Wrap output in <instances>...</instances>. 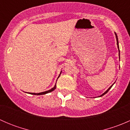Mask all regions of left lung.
<instances>
[{
    "label": "left lung",
    "instance_id": "1",
    "mask_svg": "<svg viewBox=\"0 0 130 130\" xmlns=\"http://www.w3.org/2000/svg\"><path fill=\"white\" fill-rule=\"evenodd\" d=\"M115 35H116V41H117V45H118V49H119V45H118V36H117V35H116V33H115ZM119 52H120V50H119ZM119 55H120V53H119ZM112 86H113V85H112V86H111V87H109V89H107V90H106V91L105 92H104V93H103V94H102V95H101V96H100V97L103 96V95H104V94H106V93H107V92H108V91H109V89H111V87H112Z\"/></svg>",
    "mask_w": 130,
    "mask_h": 130
}]
</instances>
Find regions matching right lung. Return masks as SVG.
I'll use <instances>...</instances> for the list:
<instances>
[{"instance_id": "right-lung-1", "label": "right lung", "mask_w": 130, "mask_h": 130, "mask_svg": "<svg viewBox=\"0 0 130 130\" xmlns=\"http://www.w3.org/2000/svg\"><path fill=\"white\" fill-rule=\"evenodd\" d=\"M55 89H56V85H55V87H53V88H52V89H50V90H47V91L43 92H40V93H29V94H34V95H43V94H47V93L53 91V90Z\"/></svg>"}]
</instances>
